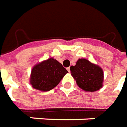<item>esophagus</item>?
Wrapping results in <instances>:
<instances>
[{
	"mask_svg": "<svg viewBox=\"0 0 127 127\" xmlns=\"http://www.w3.org/2000/svg\"><path fill=\"white\" fill-rule=\"evenodd\" d=\"M67 69L68 72H70V68H69V67H67Z\"/></svg>",
	"mask_w": 127,
	"mask_h": 127,
	"instance_id": "1",
	"label": "esophagus"
}]
</instances>
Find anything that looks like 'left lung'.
Masks as SVG:
<instances>
[{
	"mask_svg": "<svg viewBox=\"0 0 127 127\" xmlns=\"http://www.w3.org/2000/svg\"><path fill=\"white\" fill-rule=\"evenodd\" d=\"M70 71L77 85L85 91L93 92L103 87V69L86 59L78 60L76 65L70 67Z\"/></svg>",
	"mask_w": 127,
	"mask_h": 127,
	"instance_id": "1",
	"label": "left lung"
}]
</instances>
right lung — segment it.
I'll return each instance as SVG.
<instances>
[{
	"mask_svg": "<svg viewBox=\"0 0 127 127\" xmlns=\"http://www.w3.org/2000/svg\"><path fill=\"white\" fill-rule=\"evenodd\" d=\"M67 72L62 64L51 58L33 67L30 84L35 89L48 91L55 88Z\"/></svg>",
	"mask_w": 127,
	"mask_h": 127,
	"instance_id": "add662e5",
	"label": "right lung"
}]
</instances>
